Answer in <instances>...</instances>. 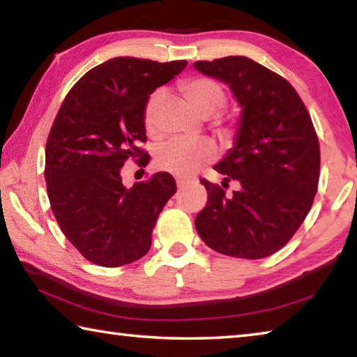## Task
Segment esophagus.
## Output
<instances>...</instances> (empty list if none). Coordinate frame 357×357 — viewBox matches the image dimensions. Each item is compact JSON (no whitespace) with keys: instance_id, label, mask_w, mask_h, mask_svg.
<instances>
[{"instance_id":"34e87169","label":"esophagus","mask_w":357,"mask_h":357,"mask_svg":"<svg viewBox=\"0 0 357 357\" xmlns=\"http://www.w3.org/2000/svg\"><path fill=\"white\" fill-rule=\"evenodd\" d=\"M187 184H189V179H185V178H176V185L179 187V189H183V187H185Z\"/></svg>"}]
</instances>
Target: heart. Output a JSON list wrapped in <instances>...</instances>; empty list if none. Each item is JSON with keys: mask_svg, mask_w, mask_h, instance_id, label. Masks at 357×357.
I'll return each mask as SVG.
<instances>
[{"mask_svg": "<svg viewBox=\"0 0 357 357\" xmlns=\"http://www.w3.org/2000/svg\"><path fill=\"white\" fill-rule=\"evenodd\" d=\"M181 91L195 110L203 116H214L225 105L227 96L223 88L213 78L195 77L181 83ZM162 91L157 89L149 96L144 108V124L153 129L155 124V113L162 100ZM215 159V146L208 140H187L173 138L159 149L155 164L160 170L185 178L192 176L202 165Z\"/></svg>", "mask_w": 357, "mask_h": 357, "instance_id": "heart-1", "label": "heart"}]
</instances>
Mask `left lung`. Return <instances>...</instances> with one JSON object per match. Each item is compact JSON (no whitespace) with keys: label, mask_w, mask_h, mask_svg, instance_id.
<instances>
[{"label":"left lung","mask_w":357,"mask_h":357,"mask_svg":"<svg viewBox=\"0 0 357 357\" xmlns=\"http://www.w3.org/2000/svg\"><path fill=\"white\" fill-rule=\"evenodd\" d=\"M241 105L233 146L214 165L239 190L227 197L206 179L208 204L195 219L198 236L223 255L258 259L282 249L312 208L319 179V144L310 114L285 78L247 56L197 61Z\"/></svg>","instance_id":"obj_1"}]
</instances>
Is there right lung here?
I'll return each instance as SVG.
<instances>
[{
	"instance_id": "add662e5",
	"label": "right lung",
	"mask_w": 357,
	"mask_h": 357,
	"mask_svg": "<svg viewBox=\"0 0 357 357\" xmlns=\"http://www.w3.org/2000/svg\"><path fill=\"white\" fill-rule=\"evenodd\" d=\"M185 66L112 58L86 72L59 108L45 148L47 193L59 228L89 261L116 268L149 250L176 183L159 172L128 189L121 168L129 157L148 165V154L138 148L146 140L144 108L155 88Z\"/></svg>"
}]
</instances>
